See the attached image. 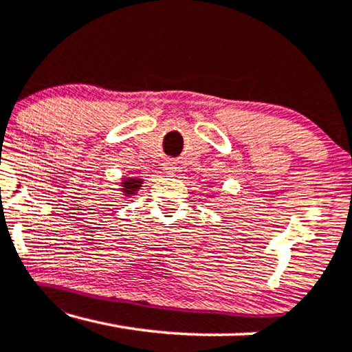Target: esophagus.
Returning <instances> with one entry per match:
<instances>
[{"instance_id":"34e87169","label":"esophagus","mask_w":352,"mask_h":352,"mask_svg":"<svg viewBox=\"0 0 352 352\" xmlns=\"http://www.w3.org/2000/svg\"><path fill=\"white\" fill-rule=\"evenodd\" d=\"M176 163L173 160H166L165 163H163V170H165V173H168V175H173V173L176 171Z\"/></svg>"}]
</instances>
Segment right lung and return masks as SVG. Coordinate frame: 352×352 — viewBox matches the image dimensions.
<instances>
[{"label":"right lung","instance_id":"1","mask_svg":"<svg viewBox=\"0 0 352 352\" xmlns=\"http://www.w3.org/2000/svg\"><path fill=\"white\" fill-rule=\"evenodd\" d=\"M141 186L142 179H139V177H124L122 181V192L126 197L136 195V192L141 189Z\"/></svg>","mask_w":352,"mask_h":352}]
</instances>
